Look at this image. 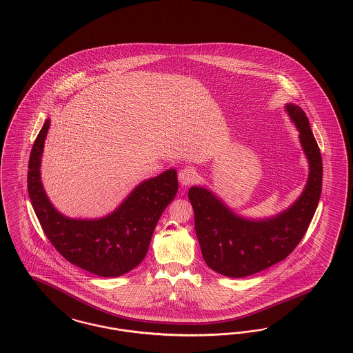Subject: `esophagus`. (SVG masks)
I'll return each instance as SVG.
<instances>
[{
    "label": "esophagus",
    "instance_id": "1",
    "mask_svg": "<svg viewBox=\"0 0 353 353\" xmlns=\"http://www.w3.org/2000/svg\"><path fill=\"white\" fill-rule=\"evenodd\" d=\"M196 180V172L190 167H186L179 172V181L183 186H189L195 183Z\"/></svg>",
    "mask_w": 353,
    "mask_h": 353
}]
</instances>
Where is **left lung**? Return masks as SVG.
Segmentation results:
<instances>
[{"instance_id":"left-lung-1","label":"left lung","mask_w":353,"mask_h":353,"mask_svg":"<svg viewBox=\"0 0 353 353\" xmlns=\"http://www.w3.org/2000/svg\"><path fill=\"white\" fill-rule=\"evenodd\" d=\"M309 164L299 198L270 218H245L206 186H192L189 199L194 227L207 266L228 278H245L290 256L314 216L322 190V157L304 110L285 104Z\"/></svg>"}]
</instances>
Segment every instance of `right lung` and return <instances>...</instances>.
Listing matches in <instances>:
<instances>
[{
  "mask_svg": "<svg viewBox=\"0 0 353 353\" xmlns=\"http://www.w3.org/2000/svg\"><path fill=\"white\" fill-rule=\"evenodd\" d=\"M49 125L47 119L37 134L27 174L28 194L43 231L57 252L78 268L103 278L129 272L146 256L159 219L177 194V172L170 168L142 181L105 216L69 218L53 206L41 183Z\"/></svg>",
  "mask_w": 353,
  "mask_h": 353,
  "instance_id": "1",
  "label": "right lung"
}]
</instances>
